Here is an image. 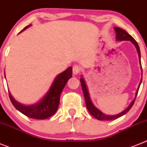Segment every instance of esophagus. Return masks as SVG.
Listing matches in <instances>:
<instances>
[{
	"label": "esophagus",
	"mask_w": 147,
	"mask_h": 147,
	"mask_svg": "<svg viewBox=\"0 0 147 147\" xmlns=\"http://www.w3.org/2000/svg\"><path fill=\"white\" fill-rule=\"evenodd\" d=\"M80 71H81V67H80V66L75 64L72 67V72H73L74 75H78Z\"/></svg>",
	"instance_id": "esophagus-1"
}]
</instances>
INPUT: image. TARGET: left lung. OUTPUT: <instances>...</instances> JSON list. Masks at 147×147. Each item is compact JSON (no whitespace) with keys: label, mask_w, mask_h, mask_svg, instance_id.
Returning <instances> with one entry per match:
<instances>
[{"label":"left lung","mask_w":147,"mask_h":147,"mask_svg":"<svg viewBox=\"0 0 147 147\" xmlns=\"http://www.w3.org/2000/svg\"><path fill=\"white\" fill-rule=\"evenodd\" d=\"M114 30L116 31V40L118 41H130V42L133 43V45H135V47H136V50L138 51V58L140 59V64H141V52H140V48H139V46H138V43L136 42V41L135 40L134 38L132 36L129 35L127 31H125V30H123V29L120 28H117V27H114ZM142 69V68H141ZM80 81L81 83V87H82V89H83V94H84V98H85V102H86V108L88 109V111H89V113L95 117L96 119L100 120V121H109V120H114L116 119L119 118L121 117V116L123 115H125V113H127L129 111L130 108H132V106L133 105L135 102V100H136V96L138 94V89H139V87L141 86V81H142V78H141V82H140L139 85H138V89L136 91V96H135V99L131 102L130 103V105L126 108V109L122 111L121 113H119V114H116V115H113V116H109V115H106V114H104L102 112H101L98 108H96L94 105H93V103L91 101V99H90V96H89V94H88V88H87L86 86V84L85 83V80H83V78L80 79Z\"/></svg>","instance_id":"obj_1"}]
</instances>
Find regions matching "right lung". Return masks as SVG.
Segmentation results:
<instances>
[{
	"label": "right lung",
	"instance_id": "1",
	"mask_svg": "<svg viewBox=\"0 0 147 147\" xmlns=\"http://www.w3.org/2000/svg\"><path fill=\"white\" fill-rule=\"evenodd\" d=\"M30 26H26L22 31ZM72 76V68L69 67L64 72L59 74L54 80L45 96L35 105H24L16 101L9 92V98L15 108L20 112L31 119H45L54 114L58 110L60 102V95L69 79ZM6 78V77H5Z\"/></svg>",
	"mask_w": 147,
	"mask_h": 147
}]
</instances>
